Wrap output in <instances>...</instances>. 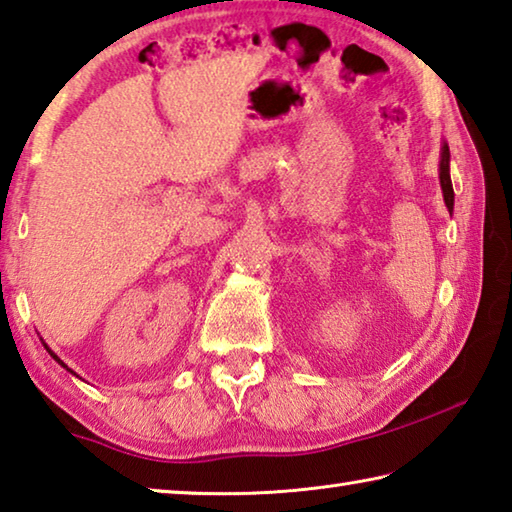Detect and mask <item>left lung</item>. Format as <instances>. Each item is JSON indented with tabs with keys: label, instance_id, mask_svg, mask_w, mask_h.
I'll return each mask as SVG.
<instances>
[{
	"label": "left lung",
	"instance_id": "8db88e82",
	"mask_svg": "<svg viewBox=\"0 0 512 512\" xmlns=\"http://www.w3.org/2000/svg\"><path fill=\"white\" fill-rule=\"evenodd\" d=\"M439 179H441V190H443V201L448 210L454 208V190L450 181V150L448 145L441 147V163H439Z\"/></svg>",
	"mask_w": 512,
	"mask_h": 512
}]
</instances>
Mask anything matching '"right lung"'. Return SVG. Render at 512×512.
<instances>
[{"label":"right lung","mask_w":512,"mask_h":512,"mask_svg":"<svg viewBox=\"0 0 512 512\" xmlns=\"http://www.w3.org/2000/svg\"><path fill=\"white\" fill-rule=\"evenodd\" d=\"M44 347H46V345H44ZM46 351H49V353H51V356H53V358H55V360H58V362H60V365H62V367H64V369H67V371H71V369H69V367H67V365H64V362H62V360H60V358H58V356H55V353H53V351H51V349H49V347H46ZM71 374H73V371H71Z\"/></svg>","instance_id":"obj_1"}]
</instances>
